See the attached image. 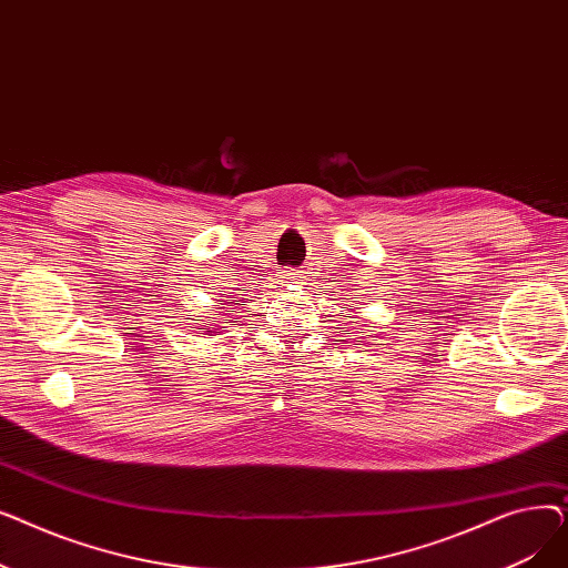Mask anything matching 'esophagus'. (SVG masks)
Here are the masks:
<instances>
[{"instance_id": "esophagus-1", "label": "esophagus", "mask_w": 568, "mask_h": 568, "mask_svg": "<svg viewBox=\"0 0 568 568\" xmlns=\"http://www.w3.org/2000/svg\"><path fill=\"white\" fill-rule=\"evenodd\" d=\"M285 281H287V283H302V274H300V272H287V274H285Z\"/></svg>"}]
</instances>
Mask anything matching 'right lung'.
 Masks as SVG:
<instances>
[{
    "instance_id": "1",
    "label": "right lung",
    "mask_w": 568,
    "mask_h": 568,
    "mask_svg": "<svg viewBox=\"0 0 568 568\" xmlns=\"http://www.w3.org/2000/svg\"><path fill=\"white\" fill-rule=\"evenodd\" d=\"M230 304H232V302H230ZM232 313H234V311H232ZM221 329H225V326H221ZM209 334H221V332L216 329V326H212V329H209Z\"/></svg>"
}]
</instances>
